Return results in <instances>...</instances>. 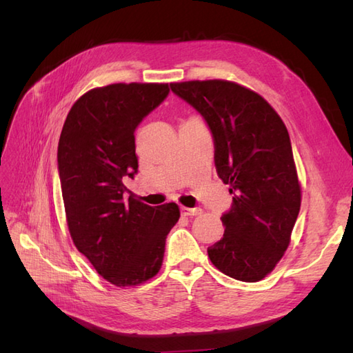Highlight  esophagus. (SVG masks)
I'll return each instance as SVG.
<instances>
[{
  "label": "esophagus",
  "mask_w": 353,
  "mask_h": 353,
  "mask_svg": "<svg viewBox=\"0 0 353 353\" xmlns=\"http://www.w3.org/2000/svg\"><path fill=\"white\" fill-rule=\"evenodd\" d=\"M181 212H183L184 216H197L201 213V209L200 208H183L181 209Z\"/></svg>",
  "instance_id": "1"
}]
</instances>
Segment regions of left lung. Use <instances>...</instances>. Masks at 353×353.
Instances as JSON below:
<instances>
[{"mask_svg": "<svg viewBox=\"0 0 353 353\" xmlns=\"http://www.w3.org/2000/svg\"><path fill=\"white\" fill-rule=\"evenodd\" d=\"M170 90L206 119L216 172L234 194L221 218L223 237L208 248L209 259L231 279L261 281L284 256L301 210L287 128L262 95L237 82H172Z\"/></svg>", "mask_w": 353, "mask_h": 353, "instance_id": "1", "label": "left lung"}]
</instances>
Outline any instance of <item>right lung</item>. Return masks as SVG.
Returning <instances> with one entry per match:
<instances>
[{"label": "right lung", "mask_w": 353, "mask_h": 353, "mask_svg": "<svg viewBox=\"0 0 353 353\" xmlns=\"http://www.w3.org/2000/svg\"><path fill=\"white\" fill-rule=\"evenodd\" d=\"M168 83H112L74 101L63 125L57 162L66 222L77 249L116 287L143 284L162 268L176 203L159 208L125 197L138 168L135 128L162 103Z\"/></svg>", "instance_id": "add662e5"}]
</instances>
